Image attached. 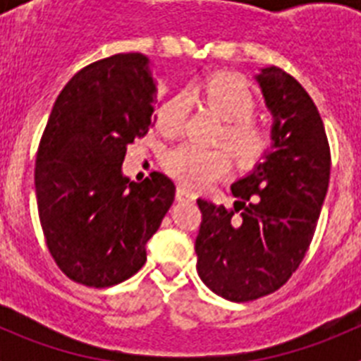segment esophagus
<instances>
[{"instance_id":"esophagus-1","label":"esophagus","mask_w":361,"mask_h":361,"mask_svg":"<svg viewBox=\"0 0 361 361\" xmlns=\"http://www.w3.org/2000/svg\"><path fill=\"white\" fill-rule=\"evenodd\" d=\"M175 197H177L178 202H193V200H195V193L190 190H186L184 186L177 188V193H175Z\"/></svg>"}]
</instances>
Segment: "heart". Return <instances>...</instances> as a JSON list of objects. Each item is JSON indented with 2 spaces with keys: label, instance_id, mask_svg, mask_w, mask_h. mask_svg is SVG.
<instances>
[{
  "label": "heart",
  "instance_id": "b5f03b06",
  "mask_svg": "<svg viewBox=\"0 0 361 361\" xmlns=\"http://www.w3.org/2000/svg\"><path fill=\"white\" fill-rule=\"evenodd\" d=\"M204 101L224 119L220 141L231 149L242 168H253L266 157L271 146V135L251 117L257 111V97L250 85L233 75H215L200 88ZM190 111V95L175 94L159 108L157 128L164 135L175 137L184 130ZM166 171L191 190H204L224 178L231 170V157L224 148H202L183 142L164 157Z\"/></svg>",
  "mask_w": 361,
  "mask_h": 361
}]
</instances>
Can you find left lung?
Returning a JSON list of instances; mask_svg holds the SVG:
<instances>
[{"mask_svg": "<svg viewBox=\"0 0 361 361\" xmlns=\"http://www.w3.org/2000/svg\"><path fill=\"white\" fill-rule=\"evenodd\" d=\"M273 116L264 162L231 186L233 208L199 199L197 271L215 295L250 302L275 293L304 260L329 188L324 123L304 86L279 66L257 75Z\"/></svg>", "mask_w": 361, "mask_h": 361, "instance_id": "8db88e82", "label": "left lung"}]
</instances>
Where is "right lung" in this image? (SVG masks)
<instances>
[{"label": "right lung", "instance_id": "obj_1", "mask_svg": "<svg viewBox=\"0 0 361 361\" xmlns=\"http://www.w3.org/2000/svg\"><path fill=\"white\" fill-rule=\"evenodd\" d=\"M142 54L79 70L57 95L36 157V197L50 255L73 282L110 288L146 262V242L175 199L153 171L123 175L126 148L153 126L157 85Z\"/></svg>", "mask_w": 361, "mask_h": 361}]
</instances>
